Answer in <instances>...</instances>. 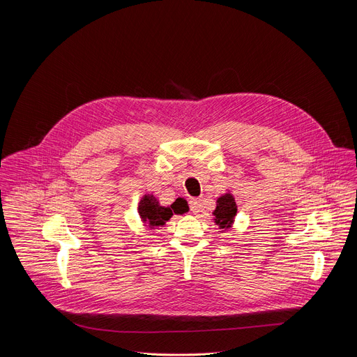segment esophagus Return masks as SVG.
<instances>
[{"instance_id":"34e87169","label":"esophagus","mask_w":357,"mask_h":357,"mask_svg":"<svg viewBox=\"0 0 357 357\" xmlns=\"http://www.w3.org/2000/svg\"><path fill=\"white\" fill-rule=\"evenodd\" d=\"M189 204H190V210L193 211V213H199L200 211V207H202V202L199 200V199H190L189 200Z\"/></svg>"}]
</instances>
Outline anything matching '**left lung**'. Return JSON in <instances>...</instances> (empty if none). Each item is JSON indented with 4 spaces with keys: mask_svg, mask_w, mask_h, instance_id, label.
Returning a JSON list of instances; mask_svg holds the SVG:
<instances>
[{
    "mask_svg": "<svg viewBox=\"0 0 357 357\" xmlns=\"http://www.w3.org/2000/svg\"><path fill=\"white\" fill-rule=\"evenodd\" d=\"M236 210H238V206H236L235 197L229 190L217 199L215 208L213 211V221L221 229V232H225L232 228L235 222Z\"/></svg>",
    "mask_w": 357,
    "mask_h": 357,
    "instance_id": "left-lung-1",
    "label": "left lung"
}]
</instances>
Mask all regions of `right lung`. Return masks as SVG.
<instances>
[{"mask_svg": "<svg viewBox=\"0 0 357 357\" xmlns=\"http://www.w3.org/2000/svg\"><path fill=\"white\" fill-rule=\"evenodd\" d=\"M137 211L140 221L146 228L157 229L160 227H164L174 214L186 213V208L183 207V202L178 199L171 204V207L161 206L160 200L153 193H146L142 196L139 202Z\"/></svg>", "mask_w": 357, "mask_h": 357, "instance_id": "right-lung-1", "label": "right lung"}]
</instances>
